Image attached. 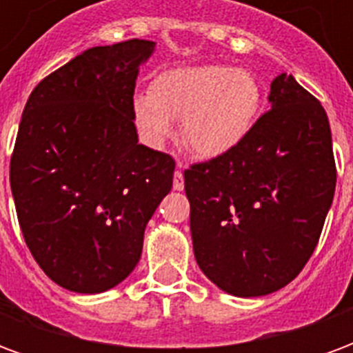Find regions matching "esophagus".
Segmentation results:
<instances>
[{"mask_svg": "<svg viewBox=\"0 0 353 353\" xmlns=\"http://www.w3.org/2000/svg\"><path fill=\"white\" fill-rule=\"evenodd\" d=\"M185 168V162L183 161H177V170H176V174H174V189L176 191H183V172L181 170Z\"/></svg>", "mask_w": 353, "mask_h": 353, "instance_id": "1", "label": "esophagus"}]
</instances>
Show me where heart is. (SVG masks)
<instances>
[{
  "label": "heart",
  "instance_id": "b5f03b06",
  "mask_svg": "<svg viewBox=\"0 0 353 353\" xmlns=\"http://www.w3.org/2000/svg\"><path fill=\"white\" fill-rule=\"evenodd\" d=\"M263 88L253 73L229 65H194L161 73L153 90L134 94L132 121L147 145L181 139L200 157H221L242 145L257 124Z\"/></svg>",
  "mask_w": 353,
  "mask_h": 353
}]
</instances>
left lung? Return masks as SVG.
<instances>
[{
    "mask_svg": "<svg viewBox=\"0 0 353 353\" xmlns=\"http://www.w3.org/2000/svg\"><path fill=\"white\" fill-rule=\"evenodd\" d=\"M268 101L242 145L183 174L196 263L234 296L268 295L295 280L336 185L321 103L288 73L272 81Z\"/></svg>",
    "mask_w": 353,
    "mask_h": 353,
    "instance_id": "1",
    "label": "left lung"
}]
</instances>
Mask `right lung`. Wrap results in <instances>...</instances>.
I'll return each mask as SVG.
<instances>
[{"mask_svg": "<svg viewBox=\"0 0 353 353\" xmlns=\"http://www.w3.org/2000/svg\"><path fill=\"white\" fill-rule=\"evenodd\" d=\"M154 43L92 47L47 75L26 101L11 191L43 272L101 293L136 268L143 232L172 189L176 162L138 143L132 98Z\"/></svg>", "mask_w": 353, "mask_h": 353, "instance_id": "obj_1", "label": "right lung"}]
</instances>
